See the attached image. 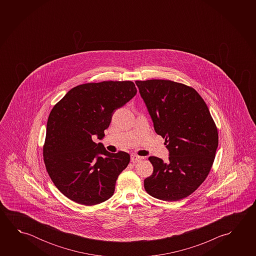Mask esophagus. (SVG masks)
I'll use <instances>...</instances> for the list:
<instances>
[{
    "instance_id": "esophagus-1",
    "label": "esophagus",
    "mask_w": 256,
    "mask_h": 256,
    "mask_svg": "<svg viewBox=\"0 0 256 256\" xmlns=\"http://www.w3.org/2000/svg\"><path fill=\"white\" fill-rule=\"evenodd\" d=\"M130 158H131V162H138L142 159V157L138 154H132L130 155Z\"/></svg>"
}]
</instances>
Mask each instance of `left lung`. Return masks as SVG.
Returning <instances> with one entry per match:
<instances>
[{
    "label": "left lung",
    "mask_w": 256,
    "mask_h": 256,
    "mask_svg": "<svg viewBox=\"0 0 256 256\" xmlns=\"http://www.w3.org/2000/svg\"><path fill=\"white\" fill-rule=\"evenodd\" d=\"M155 132L165 139L168 162L151 156L144 189L164 201H178L194 192L209 175L218 147V130L196 89L172 80H136Z\"/></svg>",
    "instance_id": "obj_1"
}]
</instances>
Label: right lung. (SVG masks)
Instances as JSON below:
<instances>
[{"label": "right lung", "instance_id": "right-lung-1", "mask_svg": "<svg viewBox=\"0 0 256 256\" xmlns=\"http://www.w3.org/2000/svg\"><path fill=\"white\" fill-rule=\"evenodd\" d=\"M136 92L132 81L80 84L50 110L44 162L55 186L72 201L92 206L112 196L118 176L130 164V154L106 151L92 136L102 138L114 110Z\"/></svg>", "mask_w": 256, "mask_h": 256}]
</instances>
